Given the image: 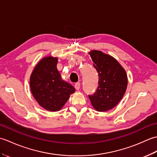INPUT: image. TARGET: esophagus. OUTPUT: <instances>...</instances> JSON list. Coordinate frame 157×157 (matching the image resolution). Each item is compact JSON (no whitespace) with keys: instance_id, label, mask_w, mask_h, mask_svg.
<instances>
[{"instance_id":"obj_1","label":"esophagus","mask_w":157,"mask_h":157,"mask_svg":"<svg viewBox=\"0 0 157 157\" xmlns=\"http://www.w3.org/2000/svg\"><path fill=\"white\" fill-rule=\"evenodd\" d=\"M75 88L76 90H78L80 88V84H79V82L75 83Z\"/></svg>"}]
</instances>
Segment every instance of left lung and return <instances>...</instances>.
I'll use <instances>...</instances> for the list:
<instances>
[{
	"mask_svg": "<svg viewBox=\"0 0 157 157\" xmlns=\"http://www.w3.org/2000/svg\"><path fill=\"white\" fill-rule=\"evenodd\" d=\"M88 54L98 72V86L93 95H89L96 111H107L114 108L122 99L128 86L125 70L112 56L93 50Z\"/></svg>",
	"mask_w": 157,
	"mask_h": 157,
	"instance_id": "left-lung-1",
	"label": "left lung"
}]
</instances>
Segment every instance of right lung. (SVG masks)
<instances>
[{
  "label": "right lung",
  "mask_w": 157,
  "mask_h": 157,
  "mask_svg": "<svg viewBox=\"0 0 157 157\" xmlns=\"http://www.w3.org/2000/svg\"><path fill=\"white\" fill-rule=\"evenodd\" d=\"M58 58L45 56L36 65L29 79L32 94L42 108L59 111L75 89L63 80L56 68Z\"/></svg>",
  "instance_id": "1"
}]
</instances>
